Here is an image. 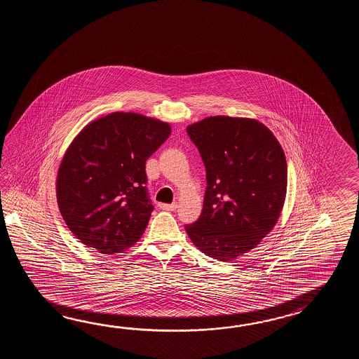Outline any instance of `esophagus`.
<instances>
[{
  "instance_id": "1",
  "label": "esophagus",
  "mask_w": 359,
  "mask_h": 359,
  "mask_svg": "<svg viewBox=\"0 0 359 359\" xmlns=\"http://www.w3.org/2000/svg\"><path fill=\"white\" fill-rule=\"evenodd\" d=\"M161 209L168 210V212H175L177 209V204H161Z\"/></svg>"
}]
</instances>
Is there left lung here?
Here are the masks:
<instances>
[{
  "label": "left lung",
  "mask_w": 359,
  "mask_h": 359,
  "mask_svg": "<svg viewBox=\"0 0 359 359\" xmlns=\"http://www.w3.org/2000/svg\"><path fill=\"white\" fill-rule=\"evenodd\" d=\"M206 169L205 198L198 221L186 226L208 257L236 259L273 229L287 190L283 146L252 118L208 116L187 128Z\"/></svg>",
  "instance_id": "obj_1"
}]
</instances>
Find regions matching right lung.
I'll use <instances>...</instances> for the list:
<instances>
[{
	"instance_id": "add662e5",
	"label": "right lung",
	"mask_w": 359,
	"mask_h": 359,
	"mask_svg": "<svg viewBox=\"0 0 359 359\" xmlns=\"http://www.w3.org/2000/svg\"><path fill=\"white\" fill-rule=\"evenodd\" d=\"M170 124L115 111L88 123L72 141L56 177L62 219L101 254L130 249L145 232L153 205L146 161L169 137Z\"/></svg>"
}]
</instances>
